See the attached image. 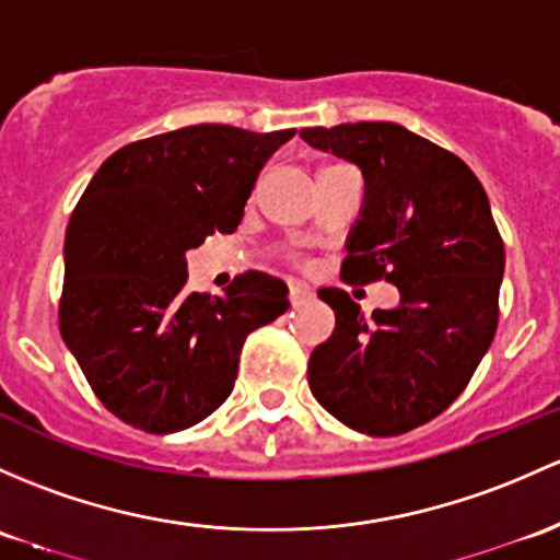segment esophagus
Returning <instances> with one entry per match:
<instances>
[{"label": "esophagus", "mask_w": 560, "mask_h": 560, "mask_svg": "<svg viewBox=\"0 0 560 560\" xmlns=\"http://www.w3.org/2000/svg\"><path fill=\"white\" fill-rule=\"evenodd\" d=\"M311 298V290L305 284H300V281H295V284H290V300L292 303H303V300Z\"/></svg>", "instance_id": "1"}]
</instances>
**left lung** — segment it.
<instances>
[{
	"instance_id": "obj_1",
	"label": "left lung",
	"mask_w": 560,
	"mask_h": 560,
	"mask_svg": "<svg viewBox=\"0 0 560 560\" xmlns=\"http://www.w3.org/2000/svg\"><path fill=\"white\" fill-rule=\"evenodd\" d=\"M300 137L362 172L343 276L399 290V303L370 319L338 287L319 290L335 329L311 351V392L357 432L405 434L464 392L497 332L504 244L491 203L462 158L399 122H340Z\"/></svg>"
}]
</instances>
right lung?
Here are the masks:
<instances>
[{
  "mask_svg": "<svg viewBox=\"0 0 560 560\" xmlns=\"http://www.w3.org/2000/svg\"><path fill=\"white\" fill-rule=\"evenodd\" d=\"M295 128L185 126L112 152L63 241L61 338L96 397L126 423L172 434L233 392L252 329L290 308L276 276H238L225 295L187 290V252L233 233L257 174Z\"/></svg>",
  "mask_w": 560,
  "mask_h": 560,
  "instance_id": "1",
  "label": "right lung"
}]
</instances>
